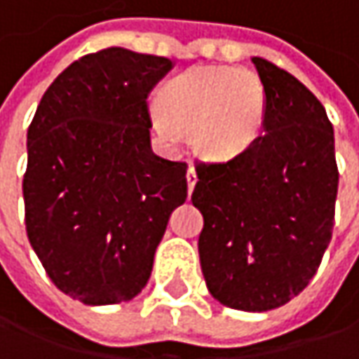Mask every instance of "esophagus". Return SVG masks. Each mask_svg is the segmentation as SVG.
I'll return each instance as SVG.
<instances>
[{
  "label": "esophagus",
  "instance_id": "34e87169",
  "mask_svg": "<svg viewBox=\"0 0 359 359\" xmlns=\"http://www.w3.org/2000/svg\"><path fill=\"white\" fill-rule=\"evenodd\" d=\"M187 184H189V193L195 189V184H197V172H195V168L193 166H189V170H187Z\"/></svg>",
  "mask_w": 359,
  "mask_h": 359
}]
</instances>
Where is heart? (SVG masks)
I'll return each mask as SVG.
<instances>
[{"mask_svg": "<svg viewBox=\"0 0 359 359\" xmlns=\"http://www.w3.org/2000/svg\"><path fill=\"white\" fill-rule=\"evenodd\" d=\"M154 111L168 137L191 132L195 152L207 160H229L258 137L266 114V89L254 71L197 67L170 79Z\"/></svg>", "mask_w": 359, "mask_h": 359, "instance_id": "heart-1", "label": "heart"}]
</instances>
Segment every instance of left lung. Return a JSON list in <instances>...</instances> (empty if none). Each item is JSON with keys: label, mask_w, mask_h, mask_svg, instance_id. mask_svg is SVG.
Here are the masks:
<instances>
[{"label": "left lung", "mask_w": 359, "mask_h": 359, "mask_svg": "<svg viewBox=\"0 0 359 359\" xmlns=\"http://www.w3.org/2000/svg\"><path fill=\"white\" fill-rule=\"evenodd\" d=\"M266 89L264 134L242 154L195 162L203 215L201 270L229 309L286 305L315 276L331 242L339 170L321 101L274 62L254 56Z\"/></svg>", "instance_id": "left-lung-1"}]
</instances>
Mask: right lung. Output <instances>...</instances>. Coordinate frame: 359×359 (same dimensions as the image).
<instances>
[{
  "mask_svg": "<svg viewBox=\"0 0 359 359\" xmlns=\"http://www.w3.org/2000/svg\"><path fill=\"white\" fill-rule=\"evenodd\" d=\"M172 60L103 48L74 60L42 95L28 128L26 233L56 288L116 305L146 286L187 162L150 148L148 93Z\"/></svg>",
  "mask_w": 359,
  "mask_h": 359,
  "instance_id": "1",
  "label": "right lung"
}]
</instances>
